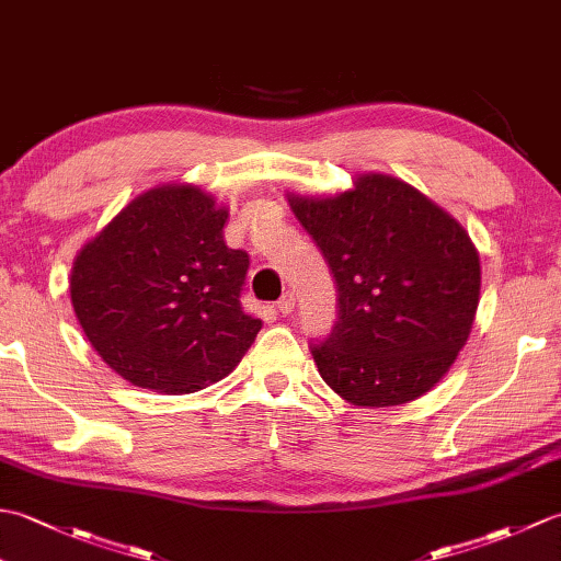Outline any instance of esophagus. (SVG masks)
Instances as JSON below:
<instances>
[{"label": "esophagus", "mask_w": 561, "mask_h": 561, "mask_svg": "<svg viewBox=\"0 0 561 561\" xmlns=\"http://www.w3.org/2000/svg\"><path fill=\"white\" fill-rule=\"evenodd\" d=\"M294 304H296V299H294V294L291 291H287L282 296V299L277 301V311L282 313V316H289L291 311H294Z\"/></svg>", "instance_id": "1"}]
</instances>
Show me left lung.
Returning <instances> with one entry per match:
<instances>
[{
  "instance_id": "8db88e82",
  "label": "left lung",
  "mask_w": 561,
  "mask_h": 561,
  "mask_svg": "<svg viewBox=\"0 0 561 561\" xmlns=\"http://www.w3.org/2000/svg\"><path fill=\"white\" fill-rule=\"evenodd\" d=\"M287 199L337 287V323L311 347L320 378L356 408L426 396L478 313L482 272L468 231L386 173H359L335 197Z\"/></svg>"
}]
</instances>
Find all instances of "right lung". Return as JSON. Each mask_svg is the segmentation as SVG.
Segmentation results:
<instances>
[{"label": "right lung", "instance_id": "1", "mask_svg": "<svg viewBox=\"0 0 561 561\" xmlns=\"http://www.w3.org/2000/svg\"><path fill=\"white\" fill-rule=\"evenodd\" d=\"M229 209L190 183L137 195L79 250L69 294L83 335L117 376L165 396L229 376L262 320L241 308L248 253Z\"/></svg>", "mask_w": 561, "mask_h": 561}]
</instances>
